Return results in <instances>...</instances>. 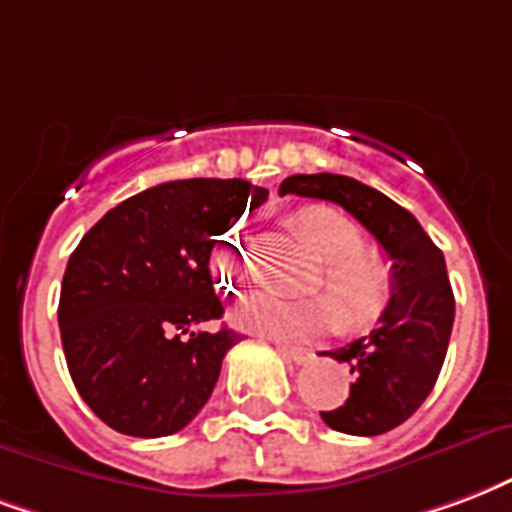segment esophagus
<instances>
[{
    "mask_svg": "<svg viewBox=\"0 0 512 512\" xmlns=\"http://www.w3.org/2000/svg\"><path fill=\"white\" fill-rule=\"evenodd\" d=\"M279 352L285 355L287 361L298 363V366H306V363H312L314 352L304 350V347H287V344H279Z\"/></svg>",
    "mask_w": 512,
    "mask_h": 512,
    "instance_id": "esophagus-1",
    "label": "esophagus"
}]
</instances>
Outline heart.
I'll return each instance as SVG.
<instances>
[{
    "label": "heart",
    "mask_w": 512,
    "mask_h": 512,
    "mask_svg": "<svg viewBox=\"0 0 512 512\" xmlns=\"http://www.w3.org/2000/svg\"><path fill=\"white\" fill-rule=\"evenodd\" d=\"M293 230L323 263V279L317 287H325L340 306L333 305L334 300L331 302L325 295L287 301L279 295L255 293L236 306L233 323L244 331L285 342L317 339L333 331L342 320L347 328L372 323L391 301V260L377 249H366L361 227L336 208L312 206L298 211L293 217ZM214 271L230 290L252 271L246 257V233L241 225L233 227L219 244ZM339 308L343 309L342 315L338 314Z\"/></svg>",
    "instance_id": "heart-1"
}]
</instances>
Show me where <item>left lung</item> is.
<instances>
[{
  "label": "left lung",
  "instance_id": "8db88e82",
  "mask_svg": "<svg viewBox=\"0 0 512 512\" xmlns=\"http://www.w3.org/2000/svg\"><path fill=\"white\" fill-rule=\"evenodd\" d=\"M279 195L331 200L358 219L391 257L393 293L369 336L323 352L352 374L342 407L320 412L333 431L374 437L396 429L426 401L445 363L456 301L445 257L407 208L350 176H290Z\"/></svg>",
  "mask_w": 512,
  "mask_h": 512
}]
</instances>
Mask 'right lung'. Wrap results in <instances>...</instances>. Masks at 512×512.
<instances>
[{
	"label": "right lung",
	"instance_id": "right-lung-1",
	"mask_svg": "<svg viewBox=\"0 0 512 512\" xmlns=\"http://www.w3.org/2000/svg\"><path fill=\"white\" fill-rule=\"evenodd\" d=\"M268 189L244 179L168 181L111 208L70 255L59 298L67 369L111 429L168 437L187 426L238 342L208 331L225 309L211 252Z\"/></svg>",
	"mask_w": 512,
	"mask_h": 512
}]
</instances>
